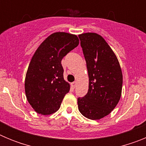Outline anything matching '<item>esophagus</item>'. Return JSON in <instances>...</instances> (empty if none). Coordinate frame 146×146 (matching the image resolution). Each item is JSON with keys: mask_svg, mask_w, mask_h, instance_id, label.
Instances as JSON below:
<instances>
[{"mask_svg": "<svg viewBox=\"0 0 146 146\" xmlns=\"http://www.w3.org/2000/svg\"><path fill=\"white\" fill-rule=\"evenodd\" d=\"M76 86H77V82H73L71 83V86H72V88H74L76 87Z\"/></svg>", "mask_w": 146, "mask_h": 146, "instance_id": "34e87169", "label": "esophagus"}]
</instances>
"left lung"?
Returning <instances> with one entry per match:
<instances>
[{"label":"left lung","mask_w":146,"mask_h":146,"mask_svg":"<svg viewBox=\"0 0 146 146\" xmlns=\"http://www.w3.org/2000/svg\"><path fill=\"white\" fill-rule=\"evenodd\" d=\"M87 65L88 91L77 99L83 116L99 120L111 113L121 96L123 75L116 55L102 36L96 33L80 34Z\"/></svg>","instance_id":"1"}]
</instances>
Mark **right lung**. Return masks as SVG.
Returning a JSON list of instances; mask_svg holds the SVG:
<instances>
[{
    "label": "right lung",
    "instance_id": "obj_1",
    "mask_svg": "<svg viewBox=\"0 0 146 146\" xmlns=\"http://www.w3.org/2000/svg\"><path fill=\"white\" fill-rule=\"evenodd\" d=\"M78 44L76 35L56 32L36 50L27 70L25 91L28 102L38 114H52L60 108L70 90L64 79L61 60Z\"/></svg>",
    "mask_w": 146,
    "mask_h": 146
}]
</instances>
